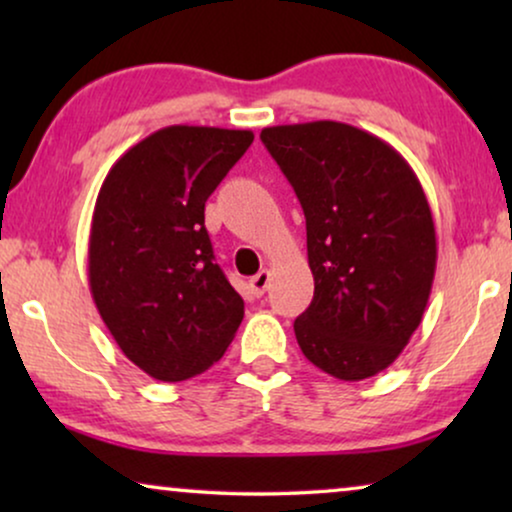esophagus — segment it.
Listing matches in <instances>:
<instances>
[{
  "label": "esophagus",
  "instance_id": "1",
  "mask_svg": "<svg viewBox=\"0 0 512 512\" xmlns=\"http://www.w3.org/2000/svg\"><path fill=\"white\" fill-rule=\"evenodd\" d=\"M270 279H272V272H270V270H261V272H258V275H254V277L249 279L251 291H254L256 296H263V293L268 291Z\"/></svg>",
  "mask_w": 512,
  "mask_h": 512
}]
</instances>
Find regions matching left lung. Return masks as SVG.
I'll return each instance as SVG.
<instances>
[{
  "mask_svg": "<svg viewBox=\"0 0 512 512\" xmlns=\"http://www.w3.org/2000/svg\"><path fill=\"white\" fill-rule=\"evenodd\" d=\"M261 139L305 214L314 298L293 321L307 361L345 382L389 368L422 324L436 226L394 146L347 123L265 128Z\"/></svg>",
  "mask_w": 512,
  "mask_h": 512,
  "instance_id": "8db88e82",
  "label": "left lung"
}]
</instances>
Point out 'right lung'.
Returning <instances> with one entry per match:
<instances>
[{
    "label": "right lung",
    "mask_w": 512,
    "mask_h": 512,
    "mask_svg": "<svg viewBox=\"0 0 512 512\" xmlns=\"http://www.w3.org/2000/svg\"><path fill=\"white\" fill-rule=\"evenodd\" d=\"M251 142V130L170 125L125 151L97 195L90 293L121 352L156 380L205 373L242 324L205 202Z\"/></svg>",
    "instance_id": "right-lung-1"
}]
</instances>
